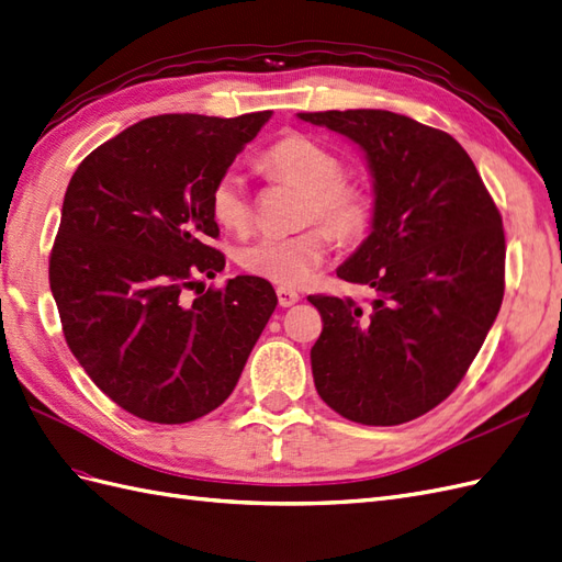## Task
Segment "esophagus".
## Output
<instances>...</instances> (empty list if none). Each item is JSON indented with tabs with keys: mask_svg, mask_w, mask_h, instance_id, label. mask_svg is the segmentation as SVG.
Wrapping results in <instances>:
<instances>
[{
	"mask_svg": "<svg viewBox=\"0 0 562 562\" xmlns=\"http://www.w3.org/2000/svg\"><path fill=\"white\" fill-rule=\"evenodd\" d=\"M278 301H280V306L282 308H290V306H294L296 301L301 299L299 296V292H294V290H290V286H278Z\"/></svg>",
	"mask_w": 562,
	"mask_h": 562,
	"instance_id": "obj_1",
	"label": "esophagus"
}]
</instances>
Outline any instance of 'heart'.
Instances as JSON below:
<instances>
[{
	"label": "heart",
	"instance_id": "b5f03b06",
	"mask_svg": "<svg viewBox=\"0 0 562 562\" xmlns=\"http://www.w3.org/2000/svg\"><path fill=\"white\" fill-rule=\"evenodd\" d=\"M261 166L272 180L304 190L301 223L292 235H258L244 241L235 258L241 270L282 286L308 282L339 241L361 239L372 223V194L363 182L344 178L341 158L308 135H286L263 151ZM211 213L227 229H247L254 221L241 172H221L211 190Z\"/></svg>",
	"mask_w": 562,
	"mask_h": 562
}]
</instances>
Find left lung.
Returning a JSON list of instances; mask_svg holds the SVG:
<instances>
[{
  "label": "left lung",
  "mask_w": 562,
  "mask_h": 562,
  "mask_svg": "<svg viewBox=\"0 0 562 562\" xmlns=\"http://www.w3.org/2000/svg\"><path fill=\"white\" fill-rule=\"evenodd\" d=\"M366 151L375 184L368 239L337 276L375 290L370 306L313 294L323 333L311 349L325 404L390 427L439 406L465 378L506 290V235L460 144L380 109L299 113Z\"/></svg>",
  "instance_id": "left-lung-1"
}]
</instances>
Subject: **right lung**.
I'll use <instances>...</instances> for the list:
<instances>
[{"mask_svg":"<svg viewBox=\"0 0 562 562\" xmlns=\"http://www.w3.org/2000/svg\"><path fill=\"white\" fill-rule=\"evenodd\" d=\"M268 119H144L68 182L49 256L64 337L99 390L142 420L180 425L218 408L278 306L254 276L195 289L225 268L209 244L221 235L213 182Z\"/></svg>","mask_w":562,"mask_h":562,"instance_id":"obj_1","label":"right lung"}]
</instances>
